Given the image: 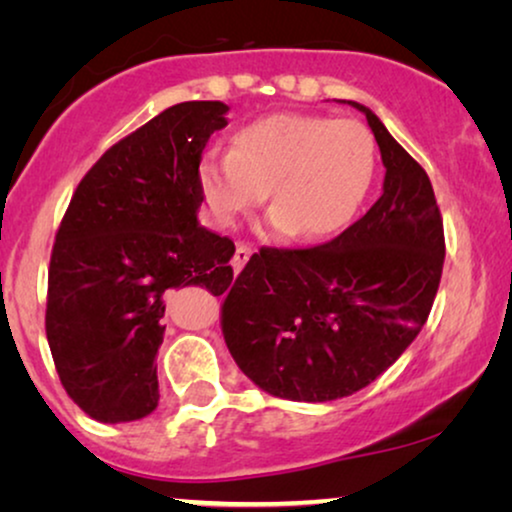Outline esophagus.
<instances>
[{
    "instance_id": "obj_1",
    "label": "esophagus",
    "mask_w": 512,
    "mask_h": 512,
    "mask_svg": "<svg viewBox=\"0 0 512 512\" xmlns=\"http://www.w3.org/2000/svg\"><path fill=\"white\" fill-rule=\"evenodd\" d=\"M249 258H251V249L247 247V244H237L235 256H233V270L235 272H242V268H244V265H247Z\"/></svg>"
}]
</instances>
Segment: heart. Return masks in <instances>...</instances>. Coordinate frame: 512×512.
Instances as JSON below:
<instances>
[{
	"label": "heart",
	"mask_w": 512,
	"mask_h": 512,
	"mask_svg": "<svg viewBox=\"0 0 512 512\" xmlns=\"http://www.w3.org/2000/svg\"><path fill=\"white\" fill-rule=\"evenodd\" d=\"M375 177V139L366 125L310 114H270L244 125L233 149H212L198 186L212 219L235 226L268 191L272 233L303 240L340 233Z\"/></svg>",
	"instance_id": "obj_1"
}]
</instances>
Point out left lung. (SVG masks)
Here are the masks:
<instances>
[{"label": "left lung", "instance_id": "1", "mask_svg": "<svg viewBox=\"0 0 512 512\" xmlns=\"http://www.w3.org/2000/svg\"><path fill=\"white\" fill-rule=\"evenodd\" d=\"M345 102V100H342ZM384 165L382 195L354 226L312 249H261L223 303V338L258 389L303 403L352 396L422 331L445 261L426 172L366 104Z\"/></svg>", "mask_w": 512, "mask_h": 512}]
</instances>
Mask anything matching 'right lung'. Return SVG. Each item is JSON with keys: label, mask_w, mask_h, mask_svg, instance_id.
Wrapping results in <instances>:
<instances>
[{"label": "right lung", "mask_w": 512, "mask_h": 512, "mask_svg": "<svg viewBox=\"0 0 512 512\" xmlns=\"http://www.w3.org/2000/svg\"><path fill=\"white\" fill-rule=\"evenodd\" d=\"M223 102H181L111 146L76 188L48 270L46 338L60 382L102 424L158 408L165 296L228 289L235 244L200 226L198 165Z\"/></svg>", "instance_id": "right-lung-1"}]
</instances>
